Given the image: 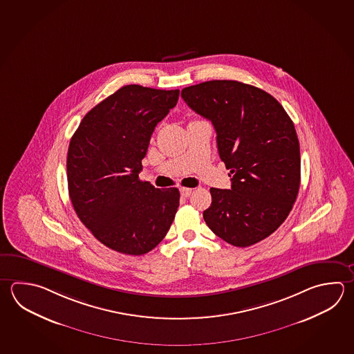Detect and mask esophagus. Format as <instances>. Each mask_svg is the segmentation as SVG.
<instances>
[{"instance_id": "34e87169", "label": "esophagus", "mask_w": 354, "mask_h": 354, "mask_svg": "<svg viewBox=\"0 0 354 354\" xmlns=\"http://www.w3.org/2000/svg\"><path fill=\"white\" fill-rule=\"evenodd\" d=\"M192 193H193V189H190V187H180L181 196L187 198V196H190Z\"/></svg>"}]
</instances>
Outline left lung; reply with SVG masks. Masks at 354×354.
Returning a JSON list of instances; mask_svg holds the SVG:
<instances>
[{"instance_id": "8db88e82", "label": "left lung", "mask_w": 354, "mask_h": 354, "mask_svg": "<svg viewBox=\"0 0 354 354\" xmlns=\"http://www.w3.org/2000/svg\"><path fill=\"white\" fill-rule=\"evenodd\" d=\"M187 106L212 121L230 189L212 187L203 216L215 235L250 247L287 219L299 192V140L289 115L270 93L234 80L181 90Z\"/></svg>"}]
</instances>
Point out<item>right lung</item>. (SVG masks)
Segmentation results:
<instances>
[{"instance_id": "add662e5", "label": "right lung", "mask_w": 354, "mask_h": 354, "mask_svg": "<svg viewBox=\"0 0 354 354\" xmlns=\"http://www.w3.org/2000/svg\"><path fill=\"white\" fill-rule=\"evenodd\" d=\"M179 90L127 85L84 116L67 151L68 195L82 224L104 245L142 255L160 243L179 207L176 187L139 179L153 129Z\"/></svg>"}]
</instances>
